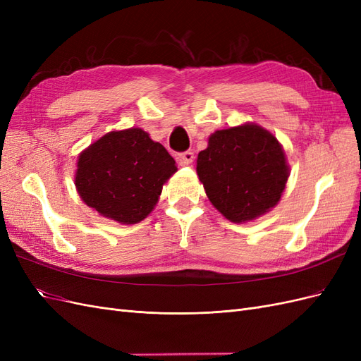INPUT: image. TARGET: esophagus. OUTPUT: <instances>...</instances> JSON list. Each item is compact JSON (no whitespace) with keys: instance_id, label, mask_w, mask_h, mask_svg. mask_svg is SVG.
<instances>
[{"instance_id":"esophagus-1","label":"esophagus","mask_w":361,"mask_h":361,"mask_svg":"<svg viewBox=\"0 0 361 361\" xmlns=\"http://www.w3.org/2000/svg\"><path fill=\"white\" fill-rule=\"evenodd\" d=\"M194 161V154L192 152H183V154L179 155V164L180 166H190V164Z\"/></svg>"}]
</instances>
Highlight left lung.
I'll return each instance as SVG.
<instances>
[{"mask_svg": "<svg viewBox=\"0 0 361 361\" xmlns=\"http://www.w3.org/2000/svg\"><path fill=\"white\" fill-rule=\"evenodd\" d=\"M195 171L215 209L241 224L277 206L290 167L276 135L247 122L211 134Z\"/></svg>", "mask_w": 361, "mask_h": 361, "instance_id": "obj_1", "label": "left lung"}]
</instances>
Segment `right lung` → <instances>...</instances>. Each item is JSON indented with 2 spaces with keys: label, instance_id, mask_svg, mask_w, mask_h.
I'll return each instance as SVG.
<instances>
[{
  "label": "right lung",
  "instance_id": "right-lung-1",
  "mask_svg": "<svg viewBox=\"0 0 361 361\" xmlns=\"http://www.w3.org/2000/svg\"><path fill=\"white\" fill-rule=\"evenodd\" d=\"M176 161L141 128L111 130L78 155L75 188L101 216L137 224L155 209Z\"/></svg>",
  "mask_w": 361,
  "mask_h": 361
}]
</instances>
